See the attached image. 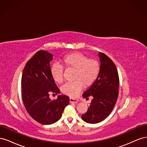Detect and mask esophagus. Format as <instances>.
<instances>
[{
	"label": "esophagus",
	"instance_id": "1",
	"mask_svg": "<svg viewBox=\"0 0 147 147\" xmlns=\"http://www.w3.org/2000/svg\"><path fill=\"white\" fill-rule=\"evenodd\" d=\"M79 101L78 99L76 98H74V97H70V102L71 103H77Z\"/></svg>",
	"mask_w": 147,
	"mask_h": 147
}]
</instances>
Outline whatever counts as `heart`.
Listing matches in <instances>:
<instances>
[{
	"mask_svg": "<svg viewBox=\"0 0 147 147\" xmlns=\"http://www.w3.org/2000/svg\"><path fill=\"white\" fill-rule=\"evenodd\" d=\"M63 64L68 69L75 70L73 82L66 83L62 87V91L71 97L76 96L82 90L83 83L86 86L91 84L98 76L100 65L94 59L88 57L80 53H74L65 56ZM51 75L54 80L61 83L63 81L64 69L61 64L55 63L51 67Z\"/></svg>",
	"mask_w": 147,
	"mask_h": 147,
	"instance_id": "1",
	"label": "heart"
}]
</instances>
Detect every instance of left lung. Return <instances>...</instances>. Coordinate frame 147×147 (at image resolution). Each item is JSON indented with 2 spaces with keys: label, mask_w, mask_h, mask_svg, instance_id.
<instances>
[{
  "label": "left lung",
  "mask_w": 147,
  "mask_h": 147,
  "mask_svg": "<svg viewBox=\"0 0 147 147\" xmlns=\"http://www.w3.org/2000/svg\"><path fill=\"white\" fill-rule=\"evenodd\" d=\"M100 70L98 76L83 97H92L87 112L82 115L84 121L96 124L105 119L112 112L118 96L119 77L117 69L109 57L98 53Z\"/></svg>",
  "instance_id": "1"
}]
</instances>
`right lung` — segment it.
<instances>
[{
	"instance_id": "1",
	"label": "right lung",
	"mask_w": 147,
	"mask_h": 147,
	"mask_svg": "<svg viewBox=\"0 0 147 147\" xmlns=\"http://www.w3.org/2000/svg\"><path fill=\"white\" fill-rule=\"evenodd\" d=\"M53 59L51 53L38 51L26 63L21 78L22 98L30 116L43 124H51L61 118L69 97L59 95L56 100L50 98V92L59 94L50 69Z\"/></svg>"
}]
</instances>
